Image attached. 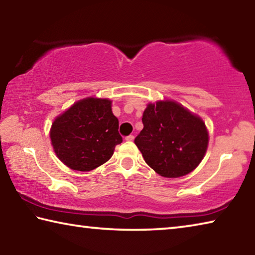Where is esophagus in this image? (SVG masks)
I'll use <instances>...</instances> for the list:
<instances>
[{"instance_id": "34e87169", "label": "esophagus", "mask_w": 255, "mask_h": 255, "mask_svg": "<svg viewBox=\"0 0 255 255\" xmlns=\"http://www.w3.org/2000/svg\"><path fill=\"white\" fill-rule=\"evenodd\" d=\"M125 139H126L127 141H132L133 140V136L132 135H129L126 138H125Z\"/></svg>"}]
</instances>
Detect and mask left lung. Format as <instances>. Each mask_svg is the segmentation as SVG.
I'll list each match as a JSON object with an SVG mask.
<instances>
[{
  "mask_svg": "<svg viewBox=\"0 0 255 255\" xmlns=\"http://www.w3.org/2000/svg\"><path fill=\"white\" fill-rule=\"evenodd\" d=\"M135 144L145 162L164 178L190 173L204 158L208 131L200 117L171 100L148 103Z\"/></svg>",
  "mask_w": 255,
  "mask_h": 255,
  "instance_id": "left-lung-1",
  "label": "left lung"
}]
</instances>
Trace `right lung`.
<instances>
[{"label":"right lung","instance_id":"add662e5","mask_svg":"<svg viewBox=\"0 0 255 255\" xmlns=\"http://www.w3.org/2000/svg\"><path fill=\"white\" fill-rule=\"evenodd\" d=\"M108 99L86 98L58 116L50 128L57 157L72 170L88 172L109 161L123 141Z\"/></svg>","mask_w":255,"mask_h":255}]
</instances>
